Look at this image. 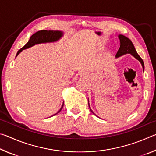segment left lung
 I'll return each instance as SVG.
<instances>
[{
    "label": "left lung",
    "mask_w": 156,
    "mask_h": 156,
    "mask_svg": "<svg viewBox=\"0 0 156 156\" xmlns=\"http://www.w3.org/2000/svg\"><path fill=\"white\" fill-rule=\"evenodd\" d=\"M118 37H119L120 41V47L119 49H118V51H117V53H116L115 56L119 57V56H122V55H124V54H131V55H133V56L135 57L136 58L138 59L139 61L141 62L142 67H143V71H144V65L143 60H142V59L140 57V56L138 54V53H137L135 47H134L133 44L132 43V42L131 41L130 39H129L128 38H126V36H123V35H119L118 36ZM88 104H89V109H90V111L92 113H94L91 111L90 106H89V101H88Z\"/></svg>",
    "instance_id": "1"
}]
</instances>
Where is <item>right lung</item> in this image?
<instances>
[{
	"label": "right lung",
	"instance_id": "right-lung-1",
	"mask_svg": "<svg viewBox=\"0 0 156 156\" xmlns=\"http://www.w3.org/2000/svg\"><path fill=\"white\" fill-rule=\"evenodd\" d=\"M62 36V32L60 31H47V30H41L34 34L32 36L30 37V41L27 42V43L25 45L22 47L20 50H18L16 54V56L20 53L23 51V49H27L29 47L34 46V44H40L43 43H50V42H54L61 38ZM64 102L62 103V106L60 108V109L58 112L56 114L58 113L63 107ZM54 114V115H56Z\"/></svg>",
	"mask_w": 156,
	"mask_h": 156
}]
</instances>
